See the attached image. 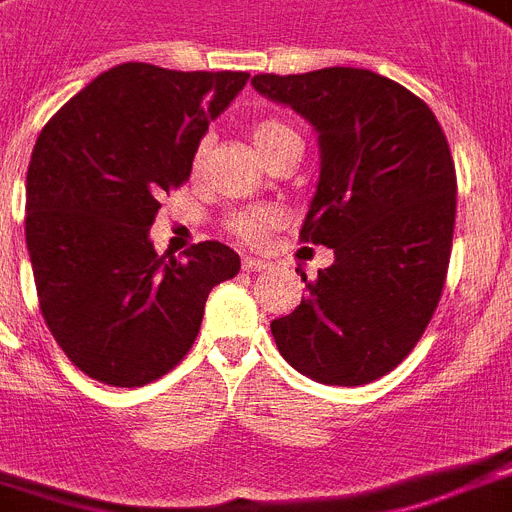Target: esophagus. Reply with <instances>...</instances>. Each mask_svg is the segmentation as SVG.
<instances>
[{"mask_svg":"<svg viewBox=\"0 0 512 512\" xmlns=\"http://www.w3.org/2000/svg\"><path fill=\"white\" fill-rule=\"evenodd\" d=\"M242 268L247 270V273H260V270H268V263H265V260H260V257L247 255L242 260Z\"/></svg>","mask_w":512,"mask_h":512,"instance_id":"obj_1","label":"esophagus"}]
</instances>
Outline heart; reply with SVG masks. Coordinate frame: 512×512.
I'll list each match as a JSON object with an SVG mask.
<instances>
[{"instance_id": "heart-1", "label": "heart", "mask_w": 512, "mask_h": 512, "mask_svg": "<svg viewBox=\"0 0 512 512\" xmlns=\"http://www.w3.org/2000/svg\"><path fill=\"white\" fill-rule=\"evenodd\" d=\"M299 140L294 130H291L289 124H283L281 119H260V122L252 124V143H255L257 153L263 158H268L273 150H278L281 145L294 143ZM278 223V213L270 208H255V210H244L239 216L231 218V231L239 234L242 239H249V242H255L260 236L265 234L268 229H273Z\"/></svg>"}]
</instances>
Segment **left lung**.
<instances>
[{"instance_id": "left-lung-1", "label": "left lung", "mask_w": 512, "mask_h": 512, "mask_svg": "<svg viewBox=\"0 0 512 512\" xmlns=\"http://www.w3.org/2000/svg\"><path fill=\"white\" fill-rule=\"evenodd\" d=\"M260 96L317 132L320 179L302 242L333 249L307 296L270 322L278 351L322 385H367L409 356L435 315L455 226V166L422 98L356 67L255 75Z\"/></svg>"}]
</instances>
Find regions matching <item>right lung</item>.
Masks as SVG:
<instances>
[{
	"label": "right lung",
	"instance_id": "right-lung-1",
	"mask_svg": "<svg viewBox=\"0 0 512 512\" xmlns=\"http://www.w3.org/2000/svg\"><path fill=\"white\" fill-rule=\"evenodd\" d=\"M247 80L117 64L38 135L25 182L38 304L59 349L93 380L140 388L174 369L195 343L210 289L242 268L221 242L192 244L182 263L158 255L150 226Z\"/></svg>",
	"mask_w": 512,
	"mask_h": 512
}]
</instances>
